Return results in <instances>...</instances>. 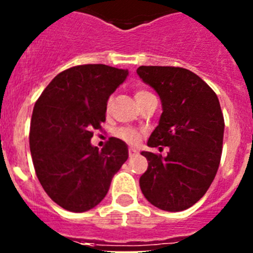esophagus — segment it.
Here are the masks:
<instances>
[{
  "label": "esophagus",
  "mask_w": 253,
  "mask_h": 253,
  "mask_svg": "<svg viewBox=\"0 0 253 253\" xmlns=\"http://www.w3.org/2000/svg\"><path fill=\"white\" fill-rule=\"evenodd\" d=\"M138 151L135 148H129V157H134V156H137Z\"/></svg>",
  "instance_id": "esophagus-1"
}]
</instances>
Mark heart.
I'll return each mask as SVG.
<instances>
[{"label":"heart","instance_id":"obj_1","mask_svg":"<svg viewBox=\"0 0 253 253\" xmlns=\"http://www.w3.org/2000/svg\"><path fill=\"white\" fill-rule=\"evenodd\" d=\"M148 95H152V93L148 92V91L138 90L137 92H135V100L139 101V100H142L143 97H146V96ZM109 106H110V102L107 104V107ZM116 135H118L120 139L124 140V142H128L130 143V144H135V143L139 142L140 139V134L138 133L137 130H134V129H130V128L118 129V130H116Z\"/></svg>","mask_w":253,"mask_h":253}]
</instances>
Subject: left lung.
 Here are the masks:
<instances>
[{"instance_id": "1", "label": "left lung", "mask_w": 253, "mask_h": 253, "mask_svg": "<svg viewBox=\"0 0 253 253\" xmlns=\"http://www.w3.org/2000/svg\"><path fill=\"white\" fill-rule=\"evenodd\" d=\"M137 73L162 102L160 123L147 144L169 147L166 157L142 152L148 169L139 178L140 190L154 207L181 211L205 195L218 171L224 134L220 104L189 69L140 66Z\"/></svg>"}]
</instances>
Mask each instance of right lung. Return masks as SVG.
<instances>
[{
    "label": "right lung",
    "mask_w": 253,
    "mask_h": 253,
    "mask_svg": "<svg viewBox=\"0 0 253 253\" xmlns=\"http://www.w3.org/2000/svg\"><path fill=\"white\" fill-rule=\"evenodd\" d=\"M128 69L106 64L68 68L51 80L35 102L30 152L38 180L63 209L82 213L106 196L114 175L128 160V146L111 137L99 151L91 144L106 120L107 100Z\"/></svg>",
    "instance_id": "right-lung-1"
}]
</instances>
